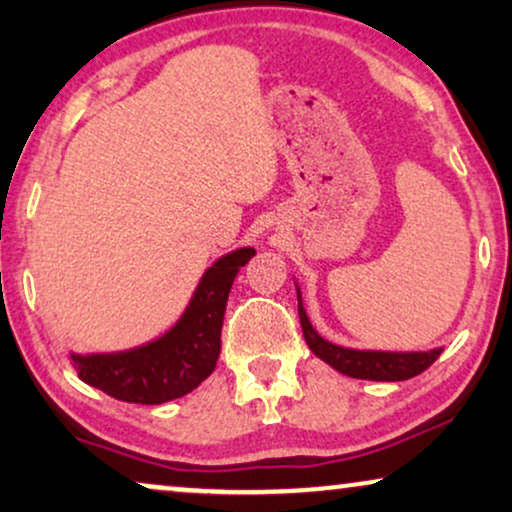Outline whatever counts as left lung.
<instances>
[{
  "instance_id": "1",
  "label": "left lung",
  "mask_w": 512,
  "mask_h": 512,
  "mask_svg": "<svg viewBox=\"0 0 512 512\" xmlns=\"http://www.w3.org/2000/svg\"><path fill=\"white\" fill-rule=\"evenodd\" d=\"M298 317L300 326H303V335L307 347L319 356L321 361H326L328 366H333L338 373L356 377V380H375V382H401L410 380L419 373H424L433 361L440 356V349H431V352H359V349H345L333 345L321 338L314 331L310 319H307L303 300H300L298 291Z\"/></svg>"
}]
</instances>
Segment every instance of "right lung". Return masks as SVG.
Wrapping results in <instances>:
<instances>
[{
	"label": "right lung",
	"instance_id": "right-lung-1",
	"mask_svg": "<svg viewBox=\"0 0 512 512\" xmlns=\"http://www.w3.org/2000/svg\"><path fill=\"white\" fill-rule=\"evenodd\" d=\"M254 249H237L205 272L179 324L163 338L121 354L72 356L90 387L125 403L158 405L193 391L212 375L221 352V326L230 286Z\"/></svg>",
	"mask_w": 512,
	"mask_h": 512
}]
</instances>
